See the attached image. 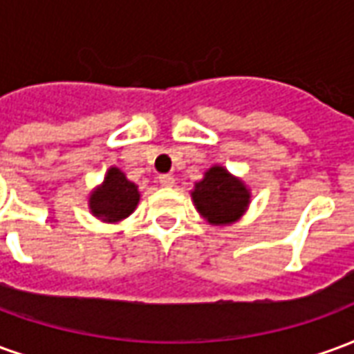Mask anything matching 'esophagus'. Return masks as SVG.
Instances as JSON below:
<instances>
[{
    "mask_svg": "<svg viewBox=\"0 0 354 354\" xmlns=\"http://www.w3.org/2000/svg\"><path fill=\"white\" fill-rule=\"evenodd\" d=\"M157 180H159V184L165 185V187H172V185H174V176H172V174H161Z\"/></svg>",
    "mask_w": 354,
    "mask_h": 354,
    "instance_id": "obj_1",
    "label": "esophagus"
}]
</instances>
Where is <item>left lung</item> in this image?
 <instances>
[{"label": "left lung", "mask_w": 354, "mask_h": 354, "mask_svg": "<svg viewBox=\"0 0 354 354\" xmlns=\"http://www.w3.org/2000/svg\"><path fill=\"white\" fill-rule=\"evenodd\" d=\"M195 208L208 223L227 225L237 222L250 205V189L243 180L214 165L192 192Z\"/></svg>", "instance_id": "left-lung-1"}]
</instances>
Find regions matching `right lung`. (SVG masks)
<instances>
[{
	"instance_id": "1",
	"label": "right lung",
	"mask_w": 354,
	"mask_h": 354,
	"mask_svg": "<svg viewBox=\"0 0 354 354\" xmlns=\"http://www.w3.org/2000/svg\"><path fill=\"white\" fill-rule=\"evenodd\" d=\"M140 192L138 185L127 180L117 167L106 172V178L88 197V208L102 222L115 223L124 220L138 207Z\"/></svg>"
}]
</instances>
